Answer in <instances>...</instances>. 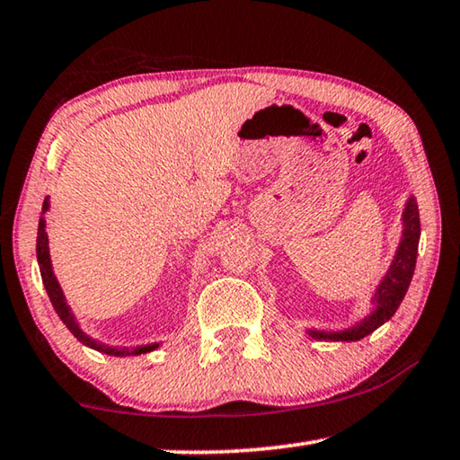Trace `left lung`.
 <instances>
[{
    "instance_id": "obj_1",
    "label": "left lung",
    "mask_w": 460,
    "mask_h": 460,
    "mask_svg": "<svg viewBox=\"0 0 460 460\" xmlns=\"http://www.w3.org/2000/svg\"><path fill=\"white\" fill-rule=\"evenodd\" d=\"M403 221V233L402 241L395 252V258L389 266L387 274L381 279L376 294H373V313L365 316L361 323H357L351 329L326 332V331H308L313 339H324V341H359L367 337L389 318L395 314V310L402 305L403 296L408 292V286L411 282L416 268V255H418V241H420V215L416 199L410 197L406 202L402 215Z\"/></svg>"
}]
</instances>
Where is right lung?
Returning <instances> with one entry per match:
<instances>
[{
    "instance_id": "1",
    "label": "right lung",
    "mask_w": 460,
    "mask_h": 460,
    "mask_svg": "<svg viewBox=\"0 0 460 460\" xmlns=\"http://www.w3.org/2000/svg\"><path fill=\"white\" fill-rule=\"evenodd\" d=\"M50 202L49 199L44 200L42 205V213L49 211ZM36 255H38V266H40V274H42V284L46 288V292H49V298L52 302L54 310H57V314L60 316V321L66 324V329L71 331L76 339H79L83 345H87L91 349H95V351L101 353H107V355H115V357H129V355H142V353H150L154 349H158V342H152V345H142V347H109L103 345V342H99L95 339H91L89 334H84L81 331L79 323H76L75 314L71 313V306L66 305V298H65V292H62V288L58 284L57 276H54L52 271V261H50V252H49V235H46V221L44 217L40 219V225H38V239H36Z\"/></svg>"
}]
</instances>
